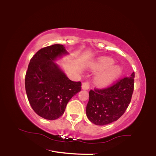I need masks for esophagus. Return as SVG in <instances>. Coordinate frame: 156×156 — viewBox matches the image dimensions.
<instances>
[{
	"label": "esophagus",
	"mask_w": 156,
	"mask_h": 156,
	"mask_svg": "<svg viewBox=\"0 0 156 156\" xmlns=\"http://www.w3.org/2000/svg\"><path fill=\"white\" fill-rule=\"evenodd\" d=\"M89 88V82H84L83 84H82V89H85V90H87Z\"/></svg>",
	"instance_id": "obj_1"
}]
</instances>
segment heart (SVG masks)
Returning a JSON list of instances; mask_svg holds the SVG:
<instances>
[{
	"instance_id": "b5f03b06",
	"label": "heart",
	"mask_w": 156,
	"mask_h": 156,
	"mask_svg": "<svg viewBox=\"0 0 156 156\" xmlns=\"http://www.w3.org/2000/svg\"><path fill=\"white\" fill-rule=\"evenodd\" d=\"M113 64V60L110 58L105 57L100 58L94 65V69L103 70L96 77V83L100 85H107L115 80L120 74L121 69L118 66H111Z\"/></svg>"
}]
</instances>
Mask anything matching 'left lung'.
<instances>
[{
  "instance_id": "1",
  "label": "left lung",
  "mask_w": 156,
  "mask_h": 156,
  "mask_svg": "<svg viewBox=\"0 0 156 156\" xmlns=\"http://www.w3.org/2000/svg\"><path fill=\"white\" fill-rule=\"evenodd\" d=\"M134 76L121 78L105 88L89 91L86 114L96 125H106L116 121L126 112L134 89Z\"/></svg>"
}]
</instances>
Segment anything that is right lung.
<instances>
[{
  "mask_svg": "<svg viewBox=\"0 0 156 156\" xmlns=\"http://www.w3.org/2000/svg\"><path fill=\"white\" fill-rule=\"evenodd\" d=\"M67 54L62 44H55L37 51L25 75L26 94L31 108L47 120H56L68 102L81 90V83L70 80L54 61Z\"/></svg>",
  "mask_w": 156,
  "mask_h": 156,
  "instance_id": "right-lung-1",
  "label": "right lung"
}]
</instances>
